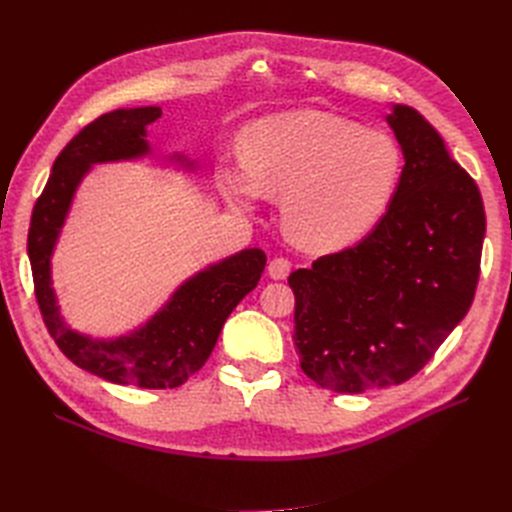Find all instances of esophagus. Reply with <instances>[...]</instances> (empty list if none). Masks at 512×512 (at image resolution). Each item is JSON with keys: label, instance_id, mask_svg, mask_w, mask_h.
<instances>
[{"label": "esophagus", "instance_id": "1", "mask_svg": "<svg viewBox=\"0 0 512 512\" xmlns=\"http://www.w3.org/2000/svg\"><path fill=\"white\" fill-rule=\"evenodd\" d=\"M290 269H292L290 260H288V258H282V256L273 258V260L269 262V267H267V271H269V275L273 277V280H286Z\"/></svg>", "mask_w": 512, "mask_h": 512}]
</instances>
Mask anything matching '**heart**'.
<instances>
[{"mask_svg": "<svg viewBox=\"0 0 512 512\" xmlns=\"http://www.w3.org/2000/svg\"><path fill=\"white\" fill-rule=\"evenodd\" d=\"M243 162L222 168L235 203L284 196L286 235L305 250L333 252L363 239L384 218L404 175L393 136L320 111H292L252 123Z\"/></svg>", "mask_w": 512, "mask_h": 512, "instance_id": "b5f03b06", "label": "heart"}]
</instances>
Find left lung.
<instances>
[{"instance_id":"8db88e82","label":"left lung","mask_w":512,"mask_h":512,"mask_svg":"<svg viewBox=\"0 0 512 512\" xmlns=\"http://www.w3.org/2000/svg\"><path fill=\"white\" fill-rule=\"evenodd\" d=\"M389 123L406 158L389 211L361 243L288 277L303 374L335 393L418 374L468 314L480 275L478 185L414 108L395 106Z\"/></svg>"}]
</instances>
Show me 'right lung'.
<instances>
[{
  "label": "right lung",
  "mask_w": 512,
  "mask_h": 512,
  "mask_svg": "<svg viewBox=\"0 0 512 512\" xmlns=\"http://www.w3.org/2000/svg\"><path fill=\"white\" fill-rule=\"evenodd\" d=\"M162 108H121L100 115L61 149L38 196L27 232L34 294L46 331L68 359L89 374L141 389H175L203 367L232 309L252 292L267 265L262 250H243L183 284L145 329L117 342H91L59 318L51 288V252L72 194L89 164L136 158L147 151L145 128Z\"/></svg>",
  "instance_id": "add662e5"
}]
</instances>
